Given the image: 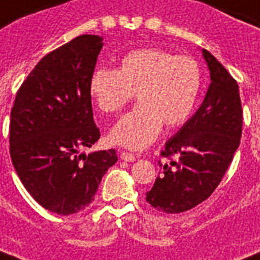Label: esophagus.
<instances>
[{"label": "esophagus", "mask_w": 260, "mask_h": 260, "mask_svg": "<svg viewBox=\"0 0 260 260\" xmlns=\"http://www.w3.org/2000/svg\"><path fill=\"white\" fill-rule=\"evenodd\" d=\"M120 159H122V161H125V162H134L136 158H135L134 154H129V152L122 151V152H120Z\"/></svg>", "instance_id": "34e87169"}]
</instances>
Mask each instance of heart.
Instances as JSON below:
<instances>
[{"label": "heart", "mask_w": 260, "mask_h": 260, "mask_svg": "<svg viewBox=\"0 0 260 260\" xmlns=\"http://www.w3.org/2000/svg\"><path fill=\"white\" fill-rule=\"evenodd\" d=\"M202 71L188 55L146 47L129 51L118 68H99L90 77L98 108L120 113L136 94L139 105L113 126L109 139L131 150H142L159 135L162 124L176 128L187 121L201 92Z\"/></svg>", "instance_id": "heart-1"}]
</instances>
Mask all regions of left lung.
<instances>
[{
  "mask_svg": "<svg viewBox=\"0 0 260 260\" xmlns=\"http://www.w3.org/2000/svg\"><path fill=\"white\" fill-rule=\"evenodd\" d=\"M210 71L201 108L165 143L164 165L146 201L168 214L183 213L206 201L221 183L239 148L243 126L239 84L223 65L202 49Z\"/></svg>",
  "mask_w": 260,
  "mask_h": 260,
  "instance_id": "8db88e82",
  "label": "left lung"
}]
</instances>
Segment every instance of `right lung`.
Instances as JSON below:
<instances>
[{
    "mask_svg": "<svg viewBox=\"0 0 260 260\" xmlns=\"http://www.w3.org/2000/svg\"><path fill=\"white\" fill-rule=\"evenodd\" d=\"M80 35L43 57L16 94L9 151L29 195L51 213L71 215L94 201L116 150L80 154L98 142L90 77L104 43Z\"/></svg>",
    "mask_w": 260,
    "mask_h": 260,
    "instance_id": "1",
    "label": "right lung"
}]
</instances>
